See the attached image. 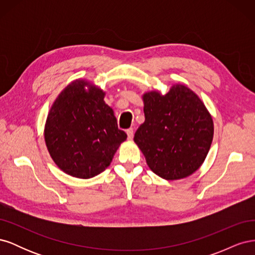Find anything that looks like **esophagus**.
<instances>
[{
	"label": "esophagus",
	"mask_w": 255,
	"mask_h": 255,
	"mask_svg": "<svg viewBox=\"0 0 255 255\" xmlns=\"http://www.w3.org/2000/svg\"><path fill=\"white\" fill-rule=\"evenodd\" d=\"M127 134H128V138L129 140L133 139V137H134V129H133L132 128L127 129Z\"/></svg>",
	"instance_id": "1"
}]
</instances>
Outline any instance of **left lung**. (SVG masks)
<instances>
[{
  "instance_id": "8db88e82",
  "label": "left lung",
  "mask_w": 255,
  "mask_h": 255,
  "mask_svg": "<svg viewBox=\"0 0 255 255\" xmlns=\"http://www.w3.org/2000/svg\"><path fill=\"white\" fill-rule=\"evenodd\" d=\"M144 122L134 141L151 170L167 181L196 172L206 158L214 136L213 118L196 92L174 84L166 95H142Z\"/></svg>"
}]
</instances>
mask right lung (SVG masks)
<instances>
[{
	"label": "right lung",
	"instance_id": "obj_1",
	"mask_svg": "<svg viewBox=\"0 0 255 255\" xmlns=\"http://www.w3.org/2000/svg\"><path fill=\"white\" fill-rule=\"evenodd\" d=\"M105 92L87 80L71 82L51 106L44 126L50 156L65 173L90 179L109 167L127 134L118 128Z\"/></svg>",
	"mask_w": 255,
	"mask_h": 255
}]
</instances>
